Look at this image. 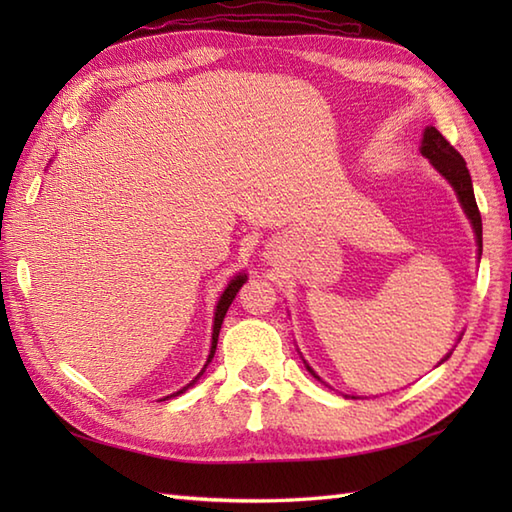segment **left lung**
<instances>
[{"instance_id": "1", "label": "left lung", "mask_w": 512, "mask_h": 512, "mask_svg": "<svg viewBox=\"0 0 512 512\" xmlns=\"http://www.w3.org/2000/svg\"><path fill=\"white\" fill-rule=\"evenodd\" d=\"M420 154L424 158L431 160V165L436 167L438 173H442V176L449 180L453 191L458 193V200L462 204V209H464L466 217H469V220H471V226H473V231H475L477 250H480V255H482V215H480V209H477L471 173H469V169H466L464 158L458 154V151H455V147L438 132L436 127L424 129ZM447 358H449V354H447ZM306 367H308V372L314 378H319L317 374L312 372L310 365H306Z\"/></svg>"}]
</instances>
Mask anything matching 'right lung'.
<instances>
[{"label":"right lung","instance_id":"add662e5","mask_svg":"<svg viewBox=\"0 0 512 512\" xmlns=\"http://www.w3.org/2000/svg\"><path fill=\"white\" fill-rule=\"evenodd\" d=\"M244 281H246V275H244V273H239L237 277H233L231 281H228L226 290L222 292L220 301H217V306H215V319H213V339H211V352H209V358H206V365L211 363V358H213V354H215V347H217V336H220V328H222V321H224V317H226V310H228V306H231V303H233V299H235V295H237V292H239V288L244 286ZM206 365L202 367V372H200L198 376H195V378L191 380V383H189L187 387H182L180 391H176V394H171V396H167V398H176V396L184 394V391H187L191 385L198 383V378L204 374ZM162 400H165V398H162Z\"/></svg>","mask_w":512,"mask_h":512}]
</instances>
